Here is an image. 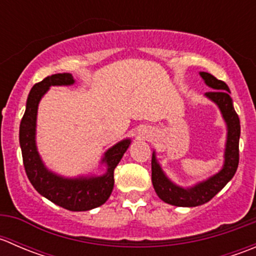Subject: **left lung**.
Segmentation results:
<instances>
[{
	"instance_id": "left-lung-1",
	"label": "left lung",
	"mask_w": 256,
	"mask_h": 256,
	"mask_svg": "<svg viewBox=\"0 0 256 256\" xmlns=\"http://www.w3.org/2000/svg\"><path fill=\"white\" fill-rule=\"evenodd\" d=\"M200 76L204 79L206 84L210 86V92L206 95L213 100L220 109L223 118L228 125V140L226 147V162L219 174L210 177L204 182L194 186L192 188H180L174 184L162 172L161 167L157 164L154 154H152V184L157 196L164 202L177 207H197L209 202L216 193L223 190L224 186L236 174L239 164V138H240V121L238 114L233 106V100L229 95V88L222 80L216 79L212 74L202 72Z\"/></svg>"
}]
</instances>
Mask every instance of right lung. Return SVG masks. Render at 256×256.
Returning a JSON list of instances; mask_svg holds the SVG:
<instances>
[{
    "mask_svg": "<svg viewBox=\"0 0 256 256\" xmlns=\"http://www.w3.org/2000/svg\"><path fill=\"white\" fill-rule=\"evenodd\" d=\"M69 73L53 74L33 85L20 125V144L26 174L38 193L59 207L73 212L89 210L104 204L114 188V170L128 150L130 140H124L108 150L104 160L108 171L104 176L66 180L49 172L42 164L36 147V118L38 102L52 85H70Z\"/></svg>",
    "mask_w": 256,
    "mask_h": 256,
    "instance_id": "add662e5",
    "label": "right lung"
}]
</instances>
